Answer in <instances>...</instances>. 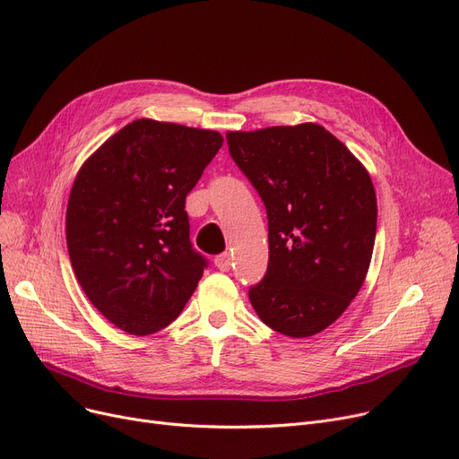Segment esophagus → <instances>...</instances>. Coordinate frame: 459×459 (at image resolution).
<instances>
[{
	"label": "esophagus",
	"instance_id": "34e87169",
	"mask_svg": "<svg viewBox=\"0 0 459 459\" xmlns=\"http://www.w3.org/2000/svg\"><path fill=\"white\" fill-rule=\"evenodd\" d=\"M213 262H215V268L220 272H229L232 266V256L229 253H223V255H217Z\"/></svg>",
	"mask_w": 459,
	"mask_h": 459
}]
</instances>
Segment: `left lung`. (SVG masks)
Returning <instances> with one entry per match:
<instances>
[{"label":"left lung","instance_id":"1","mask_svg":"<svg viewBox=\"0 0 459 459\" xmlns=\"http://www.w3.org/2000/svg\"><path fill=\"white\" fill-rule=\"evenodd\" d=\"M227 144L268 212V272L249 301L281 334H318L370 268L377 203L367 167L316 123L227 132Z\"/></svg>","mask_w":459,"mask_h":459}]
</instances>
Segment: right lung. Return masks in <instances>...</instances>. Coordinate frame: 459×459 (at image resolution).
Here are the masks:
<instances>
[{"label": "right lung", "mask_w": 459, "mask_h": 459, "mask_svg": "<svg viewBox=\"0 0 459 459\" xmlns=\"http://www.w3.org/2000/svg\"><path fill=\"white\" fill-rule=\"evenodd\" d=\"M221 144L215 130L137 118L80 167L65 220L68 256L115 327L152 334L195 292L206 260L189 242L186 195Z\"/></svg>", "instance_id": "1"}]
</instances>
